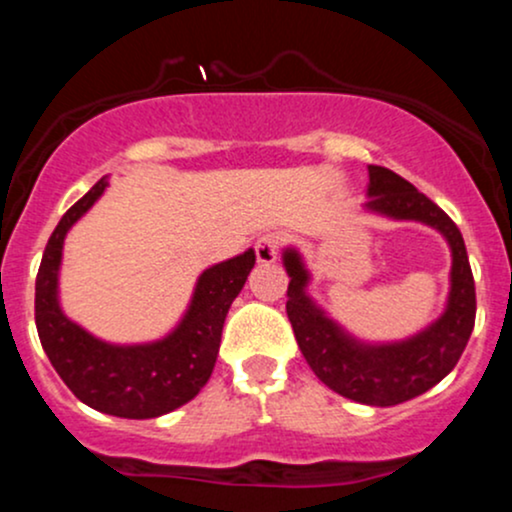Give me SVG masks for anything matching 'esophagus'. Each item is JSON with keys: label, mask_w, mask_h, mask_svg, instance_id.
<instances>
[{"label": "esophagus", "mask_w": 512, "mask_h": 512, "mask_svg": "<svg viewBox=\"0 0 512 512\" xmlns=\"http://www.w3.org/2000/svg\"><path fill=\"white\" fill-rule=\"evenodd\" d=\"M279 248H281V238L276 233H267L255 243V255L257 262L262 264H272L279 257Z\"/></svg>", "instance_id": "esophagus-1"}]
</instances>
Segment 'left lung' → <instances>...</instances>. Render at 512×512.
Here are the masks:
<instances>
[{"label":"left lung","mask_w":512,"mask_h":512,"mask_svg":"<svg viewBox=\"0 0 512 512\" xmlns=\"http://www.w3.org/2000/svg\"><path fill=\"white\" fill-rule=\"evenodd\" d=\"M368 199L363 211L395 221H419L448 240L450 293L438 320L399 342H363L334 322L308 296L310 272L301 252L284 248L289 313L301 354L330 390L370 407H395L424 395L460 361L477 315V293L460 228L438 204L390 168L368 166Z\"/></svg>","instance_id":"obj_1"}]
</instances>
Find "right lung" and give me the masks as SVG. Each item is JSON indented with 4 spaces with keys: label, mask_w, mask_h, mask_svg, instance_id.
I'll list each match as a JSON object with an SVG mask.
<instances>
[{
    "label": "right lung",
    "mask_w": 512,
    "mask_h": 512,
    "mask_svg": "<svg viewBox=\"0 0 512 512\" xmlns=\"http://www.w3.org/2000/svg\"><path fill=\"white\" fill-rule=\"evenodd\" d=\"M105 187L108 178L98 180L52 231L35 279V327L52 368L81 402L120 419H156L195 399L207 385L223 322L255 267V250L204 269L185 315L166 337L142 344L103 342L64 315L60 267L69 228L101 199Z\"/></svg>",
    "instance_id": "right-lung-1"
}]
</instances>
